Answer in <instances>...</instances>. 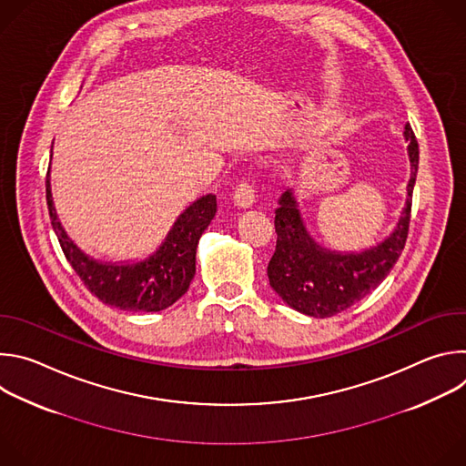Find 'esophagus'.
<instances>
[{
	"label": "esophagus",
	"mask_w": 466,
	"mask_h": 466,
	"mask_svg": "<svg viewBox=\"0 0 466 466\" xmlns=\"http://www.w3.org/2000/svg\"><path fill=\"white\" fill-rule=\"evenodd\" d=\"M234 203L239 208H248L254 203V184L248 178H243L234 189Z\"/></svg>",
	"instance_id": "34e87169"
}]
</instances>
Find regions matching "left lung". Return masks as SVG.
<instances>
[{
    "instance_id": "left-lung-1",
    "label": "left lung",
    "mask_w": 466,
    "mask_h": 466,
    "mask_svg": "<svg viewBox=\"0 0 466 466\" xmlns=\"http://www.w3.org/2000/svg\"><path fill=\"white\" fill-rule=\"evenodd\" d=\"M404 135L411 160L408 201L396 230L378 247L361 254H336L315 245L302 225L293 193L286 191L280 197L275 210L277 248L268 277L271 288L293 309L319 319L338 315L376 289L400 258L410 232L419 171V142L411 125H406Z\"/></svg>"
}]
</instances>
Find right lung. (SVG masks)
<instances>
[{"mask_svg":"<svg viewBox=\"0 0 466 466\" xmlns=\"http://www.w3.org/2000/svg\"><path fill=\"white\" fill-rule=\"evenodd\" d=\"M46 201L62 252L77 277L101 302L125 311H160L187 291L195 275L198 238L218 212L216 195H205L180 214L162 247L149 259L112 265L85 256L66 236L53 208L49 178H46Z\"/></svg>","mask_w":466,"mask_h":466,"instance_id":"obj_1","label":"right lung"}]
</instances>
